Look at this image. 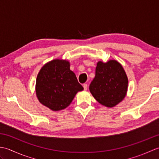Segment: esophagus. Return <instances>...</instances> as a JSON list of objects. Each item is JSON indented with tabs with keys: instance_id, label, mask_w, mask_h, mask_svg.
Masks as SVG:
<instances>
[{
	"instance_id": "1",
	"label": "esophagus",
	"mask_w": 159,
	"mask_h": 159,
	"mask_svg": "<svg viewBox=\"0 0 159 159\" xmlns=\"http://www.w3.org/2000/svg\"><path fill=\"white\" fill-rule=\"evenodd\" d=\"M83 88H84V90H87V84H86V83H85V84H83Z\"/></svg>"
}]
</instances>
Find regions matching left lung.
<instances>
[{
  "label": "left lung",
  "instance_id": "obj_1",
  "mask_svg": "<svg viewBox=\"0 0 159 159\" xmlns=\"http://www.w3.org/2000/svg\"><path fill=\"white\" fill-rule=\"evenodd\" d=\"M128 79L122 66L116 60L98 61L96 76L89 91L98 102L106 107H114L126 96Z\"/></svg>",
  "mask_w": 159,
  "mask_h": 159
}]
</instances>
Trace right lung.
<instances>
[{
    "mask_svg": "<svg viewBox=\"0 0 159 159\" xmlns=\"http://www.w3.org/2000/svg\"><path fill=\"white\" fill-rule=\"evenodd\" d=\"M70 66L68 61L54 59L43 65L38 74L37 98L50 110L58 111L66 109L76 94L83 90Z\"/></svg>",
    "mask_w": 159,
    "mask_h": 159,
    "instance_id": "right-lung-1",
    "label": "right lung"
}]
</instances>
